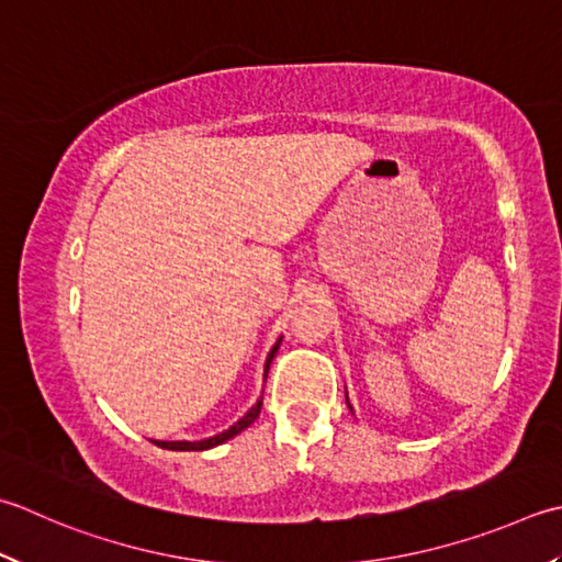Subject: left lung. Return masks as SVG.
<instances>
[{
    "mask_svg": "<svg viewBox=\"0 0 562 562\" xmlns=\"http://www.w3.org/2000/svg\"><path fill=\"white\" fill-rule=\"evenodd\" d=\"M346 402H348V397H346ZM350 406V404H348ZM350 412H353V406H350Z\"/></svg>",
    "mask_w": 562,
    "mask_h": 562,
    "instance_id": "8db88e82",
    "label": "left lung"
}]
</instances>
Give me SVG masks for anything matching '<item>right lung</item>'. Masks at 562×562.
Here are the masks:
<instances>
[{"label": "right lung", "instance_id": "right-lung-1", "mask_svg": "<svg viewBox=\"0 0 562 562\" xmlns=\"http://www.w3.org/2000/svg\"><path fill=\"white\" fill-rule=\"evenodd\" d=\"M280 344H282V336L274 340V346L270 348V353H268V358H266V375L262 378H268V370H270V362H272V358H274V353H278V348H280ZM260 406H262V397L250 406V409L240 416V419L234 424V426H228L226 431H222V434H216V436H209V438H204V441H156V446H160V448H168V450H209V448H216V446H222V443H226L228 438H234V436H238L240 431H246V428L258 419V414H260Z\"/></svg>", "mask_w": 562, "mask_h": 562}]
</instances>
